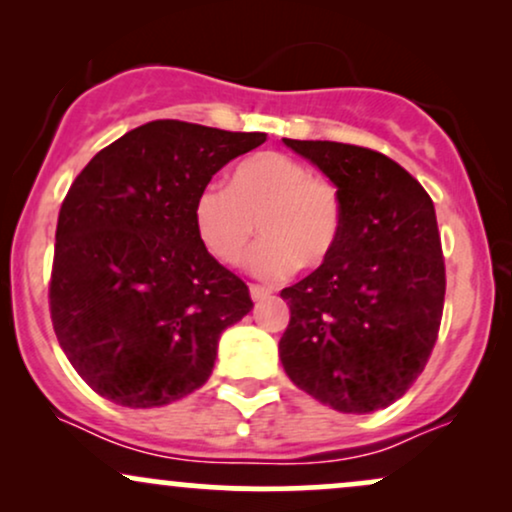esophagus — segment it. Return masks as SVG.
<instances>
[{"label":"esophagus","mask_w":512,"mask_h":512,"mask_svg":"<svg viewBox=\"0 0 512 512\" xmlns=\"http://www.w3.org/2000/svg\"><path fill=\"white\" fill-rule=\"evenodd\" d=\"M250 296H252V301L260 303V301H264V298H269V289H264V286L252 284V286H250Z\"/></svg>","instance_id":"obj_1"}]
</instances>
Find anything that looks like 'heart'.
Masks as SVG:
<instances>
[{"label":"heart","instance_id":"heart-1","mask_svg":"<svg viewBox=\"0 0 512 512\" xmlns=\"http://www.w3.org/2000/svg\"><path fill=\"white\" fill-rule=\"evenodd\" d=\"M255 221L262 240L248 257L250 272L281 279L298 264L315 269L330 260L342 236V197L298 158L262 151L231 170L228 187L209 182L192 204L199 240L223 264L243 260Z\"/></svg>","mask_w":512,"mask_h":512}]
</instances>
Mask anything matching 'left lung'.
Returning <instances> with one entry per match:
<instances>
[{
  "mask_svg": "<svg viewBox=\"0 0 512 512\" xmlns=\"http://www.w3.org/2000/svg\"><path fill=\"white\" fill-rule=\"evenodd\" d=\"M284 144L330 178L344 221L330 260L281 291L291 310L281 366L327 407L385 409L416 383L438 337L445 264L436 209L424 187L378 151Z\"/></svg>",
  "mask_w": 512,
  "mask_h": 512,
  "instance_id": "1",
  "label": "left lung"
}]
</instances>
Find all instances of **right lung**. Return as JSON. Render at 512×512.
Wrapping results in <instances>:
<instances>
[{"label":"right lung","mask_w":512,"mask_h":512,"mask_svg":"<svg viewBox=\"0 0 512 512\" xmlns=\"http://www.w3.org/2000/svg\"><path fill=\"white\" fill-rule=\"evenodd\" d=\"M262 132L156 120L88 161L55 233L50 315L76 373L110 402L151 409L214 370L221 332L250 291L209 255L192 223L197 192Z\"/></svg>","instance_id":"1"}]
</instances>
